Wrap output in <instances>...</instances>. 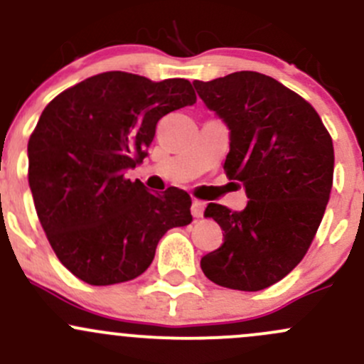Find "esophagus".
<instances>
[{"label":"esophagus","mask_w":364,"mask_h":364,"mask_svg":"<svg viewBox=\"0 0 364 364\" xmlns=\"http://www.w3.org/2000/svg\"><path fill=\"white\" fill-rule=\"evenodd\" d=\"M204 208H205V203H203V200L193 199L192 200V215H193V218H203Z\"/></svg>","instance_id":"esophagus-1"}]
</instances>
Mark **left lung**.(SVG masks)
<instances>
[{"mask_svg":"<svg viewBox=\"0 0 364 364\" xmlns=\"http://www.w3.org/2000/svg\"><path fill=\"white\" fill-rule=\"evenodd\" d=\"M193 86L229 128L223 168L250 199L243 211L208 204L204 216L222 227L223 245L200 267L216 285L262 291L301 262L321 225L335 171L331 135L304 98L264 73Z\"/></svg>","mask_w":364,"mask_h":364,"instance_id":"left-lung-1","label":"left lung"}]
</instances>
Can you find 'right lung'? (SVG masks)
I'll use <instances>...</instances> for the list:
<instances>
[{
  "instance_id": "right-lung-1",
  "label": "right lung",
  "mask_w": 364,
  "mask_h": 364,
  "mask_svg": "<svg viewBox=\"0 0 364 364\" xmlns=\"http://www.w3.org/2000/svg\"><path fill=\"white\" fill-rule=\"evenodd\" d=\"M196 102L186 79L105 72L43 109L28 142L29 188L70 273L90 285L134 280L153 262L161 236L192 222L185 190L155 196L124 172L148 156L160 117Z\"/></svg>"
}]
</instances>
